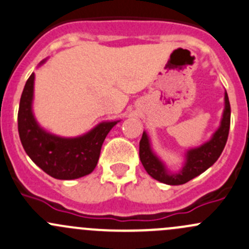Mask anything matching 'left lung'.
I'll use <instances>...</instances> for the list:
<instances>
[{"mask_svg":"<svg viewBox=\"0 0 249 249\" xmlns=\"http://www.w3.org/2000/svg\"><path fill=\"white\" fill-rule=\"evenodd\" d=\"M230 102L225 92V108L223 113L220 126L214 132L213 137L199 148L190 149L187 153V161L183 169L177 173H170L165 169L164 164L157 158L150 149V143L145 132H143L140 141V159L148 175L154 179L170 185H179L189 182L196 176L201 175L208 167L212 166L222 154L230 129Z\"/></svg>","mask_w":249,"mask_h":249,"instance_id":"obj_1","label":"left lung"}]
</instances>
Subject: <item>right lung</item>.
<instances>
[{
    "label": "right lung",
    "mask_w": 249,
    "mask_h": 249,
    "mask_svg": "<svg viewBox=\"0 0 249 249\" xmlns=\"http://www.w3.org/2000/svg\"><path fill=\"white\" fill-rule=\"evenodd\" d=\"M34 80L32 73L22 90L18 112V131L26 154L37 166L56 179H76L91 173L99 161L102 143L118 122L101 123L87 135L76 139L48 134L38 126L32 114Z\"/></svg>",
    "instance_id": "add662e5"
}]
</instances>
